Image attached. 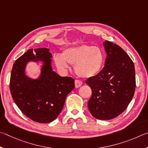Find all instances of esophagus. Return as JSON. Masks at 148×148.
<instances>
[{
    "label": "esophagus",
    "mask_w": 148,
    "mask_h": 148,
    "mask_svg": "<svg viewBox=\"0 0 148 148\" xmlns=\"http://www.w3.org/2000/svg\"><path fill=\"white\" fill-rule=\"evenodd\" d=\"M82 81H79V80H75V88H79L81 86H82Z\"/></svg>",
    "instance_id": "obj_1"
}]
</instances>
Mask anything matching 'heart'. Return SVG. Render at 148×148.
Segmentation results:
<instances>
[{
	"label": "heart",
	"instance_id": "1",
	"mask_svg": "<svg viewBox=\"0 0 148 148\" xmlns=\"http://www.w3.org/2000/svg\"><path fill=\"white\" fill-rule=\"evenodd\" d=\"M54 61L57 67L60 69L67 68V63L74 65L77 75L90 78L97 75L102 69L105 55L98 47L83 44L65 49L62 55H56Z\"/></svg>",
	"mask_w": 148,
	"mask_h": 148
}]
</instances>
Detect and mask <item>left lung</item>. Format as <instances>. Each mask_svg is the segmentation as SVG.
Here are the masks:
<instances>
[{"instance_id":"1","label":"left lung","mask_w":148,"mask_h":148,"mask_svg":"<svg viewBox=\"0 0 148 148\" xmlns=\"http://www.w3.org/2000/svg\"><path fill=\"white\" fill-rule=\"evenodd\" d=\"M107 54L105 67L97 75L87 79L92 94L89 111L98 120L114 118L125 110L133 99L136 88L134 65L120 46L103 43Z\"/></svg>"}]
</instances>
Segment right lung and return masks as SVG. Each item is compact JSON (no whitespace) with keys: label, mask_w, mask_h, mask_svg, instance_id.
<instances>
[{"label":"right lung","mask_w":148,"mask_h":148,"mask_svg":"<svg viewBox=\"0 0 148 148\" xmlns=\"http://www.w3.org/2000/svg\"><path fill=\"white\" fill-rule=\"evenodd\" d=\"M51 58L47 48L29 49L15 60L10 76V92L15 104L26 116L41 123H50L58 117L67 95L75 88L73 79L60 77L53 71ZM30 61L42 63L37 79L25 73Z\"/></svg>","instance_id":"add662e5"}]
</instances>
